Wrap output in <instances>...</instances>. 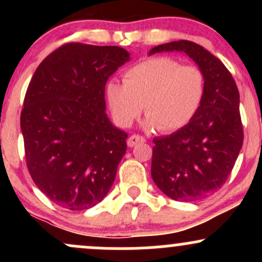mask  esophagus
I'll use <instances>...</instances> for the list:
<instances>
[{
	"label": "esophagus",
	"mask_w": 262,
	"mask_h": 262,
	"mask_svg": "<svg viewBox=\"0 0 262 262\" xmlns=\"http://www.w3.org/2000/svg\"><path fill=\"white\" fill-rule=\"evenodd\" d=\"M145 141V138L141 137V135H132V137L128 138V146L129 148H133V146L137 145V144H140V143H144Z\"/></svg>",
	"instance_id": "34e87169"
}]
</instances>
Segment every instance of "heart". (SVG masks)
<instances>
[{
	"label": "heart",
	"instance_id": "heart-1",
	"mask_svg": "<svg viewBox=\"0 0 262 262\" xmlns=\"http://www.w3.org/2000/svg\"><path fill=\"white\" fill-rule=\"evenodd\" d=\"M123 81L112 80L106 86L108 106L122 127H129L144 106L146 127L173 132L193 119L206 96L203 71L166 56L138 62L125 71Z\"/></svg>",
	"mask_w": 262,
	"mask_h": 262
}]
</instances>
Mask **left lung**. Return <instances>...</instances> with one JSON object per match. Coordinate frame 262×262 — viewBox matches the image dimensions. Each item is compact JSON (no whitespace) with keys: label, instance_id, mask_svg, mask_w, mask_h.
Here are the masks:
<instances>
[{"label":"left lung","instance_id":"1","mask_svg":"<svg viewBox=\"0 0 262 262\" xmlns=\"http://www.w3.org/2000/svg\"><path fill=\"white\" fill-rule=\"evenodd\" d=\"M181 52L206 76V96L191 122L154 138L151 177L155 185L181 202H194L215 192L229 177L243 146L239 91L223 62L193 41L177 40L152 48L149 55Z\"/></svg>","mask_w":262,"mask_h":262}]
</instances>
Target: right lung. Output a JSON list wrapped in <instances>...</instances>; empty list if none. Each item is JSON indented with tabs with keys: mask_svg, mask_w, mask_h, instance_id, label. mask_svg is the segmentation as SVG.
Listing matches in <instances>:
<instances>
[{
	"mask_svg": "<svg viewBox=\"0 0 262 262\" xmlns=\"http://www.w3.org/2000/svg\"><path fill=\"white\" fill-rule=\"evenodd\" d=\"M129 60L121 47L69 43L48 55L29 82L20 114L27 167L62 208H91L112 187L128 135L107 117L104 89Z\"/></svg>",
	"mask_w": 262,
	"mask_h": 262,
	"instance_id": "obj_1",
	"label": "right lung"
}]
</instances>
